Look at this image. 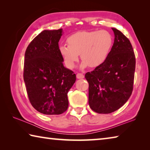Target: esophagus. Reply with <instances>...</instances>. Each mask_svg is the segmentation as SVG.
Wrapping results in <instances>:
<instances>
[{
	"label": "esophagus",
	"instance_id": "34e87169",
	"mask_svg": "<svg viewBox=\"0 0 150 150\" xmlns=\"http://www.w3.org/2000/svg\"><path fill=\"white\" fill-rule=\"evenodd\" d=\"M77 79H83L84 78V75H83V73H77Z\"/></svg>",
	"mask_w": 150,
	"mask_h": 150
}]
</instances>
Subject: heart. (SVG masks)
Listing matches in <instances>:
<instances>
[{"mask_svg":"<svg viewBox=\"0 0 150 150\" xmlns=\"http://www.w3.org/2000/svg\"><path fill=\"white\" fill-rule=\"evenodd\" d=\"M67 45H60L59 52L67 68L72 69L79 61V54L83 62L81 69L89 65L96 67L107 59L113 44V38L106 30L81 31L71 35Z\"/></svg>","mask_w":150,"mask_h":150,"instance_id":"obj_1","label":"heart"}]
</instances>
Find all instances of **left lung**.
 Masks as SVG:
<instances>
[{
    "instance_id": "left-lung-1",
    "label": "left lung",
    "mask_w": 150,
    "mask_h": 150,
    "mask_svg": "<svg viewBox=\"0 0 150 150\" xmlns=\"http://www.w3.org/2000/svg\"><path fill=\"white\" fill-rule=\"evenodd\" d=\"M115 41L107 59L85 77L88 83V104L93 111L109 114L129 99L133 90L136 58L131 43L112 28Z\"/></svg>"
}]
</instances>
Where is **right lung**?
<instances>
[{
	"label": "right lung",
	"mask_w": 150,
	"mask_h": 150,
	"mask_svg": "<svg viewBox=\"0 0 150 150\" xmlns=\"http://www.w3.org/2000/svg\"><path fill=\"white\" fill-rule=\"evenodd\" d=\"M62 28L44 30L25 52L24 81L30 102L40 113L61 115L69 105L67 93L76 81L73 71L63 66L59 52Z\"/></svg>",
	"instance_id": "1"
}]
</instances>
